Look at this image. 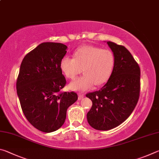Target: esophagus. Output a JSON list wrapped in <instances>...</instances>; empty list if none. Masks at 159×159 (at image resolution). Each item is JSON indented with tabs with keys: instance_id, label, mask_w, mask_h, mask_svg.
Instances as JSON below:
<instances>
[{
	"instance_id": "obj_1",
	"label": "esophagus",
	"mask_w": 159,
	"mask_h": 159,
	"mask_svg": "<svg viewBox=\"0 0 159 159\" xmlns=\"http://www.w3.org/2000/svg\"><path fill=\"white\" fill-rule=\"evenodd\" d=\"M83 98H84V95H81V94H79V100H80V99H82Z\"/></svg>"
}]
</instances>
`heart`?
<instances>
[{"label":"heart","mask_w":159,"mask_h":159,"mask_svg":"<svg viewBox=\"0 0 159 159\" xmlns=\"http://www.w3.org/2000/svg\"><path fill=\"white\" fill-rule=\"evenodd\" d=\"M115 64L111 51L93 46H83L74 52V57L64 56L60 61V68L69 79H76L82 73V77L69 84L70 89L85 91L90 89L94 83L100 85L111 76Z\"/></svg>","instance_id":"heart-1"}]
</instances>
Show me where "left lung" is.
Segmentation results:
<instances>
[{"mask_svg": "<svg viewBox=\"0 0 159 159\" xmlns=\"http://www.w3.org/2000/svg\"><path fill=\"white\" fill-rule=\"evenodd\" d=\"M114 52V67L99 90L86 94L93 102L87 114L91 127L108 130L121 124L133 111L140 93V68L123 45L107 42Z\"/></svg>", "mask_w": 159, "mask_h": 159, "instance_id": "8db88e82", "label": "left lung"}]
</instances>
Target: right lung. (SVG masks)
I'll return each mask as SVG.
<instances>
[{
    "mask_svg": "<svg viewBox=\"0 0 159 159\" xmlns=\"http://www.w3.org/2000/svg\"><path fill=\"white\" fill-rule=\"evenodd\" d=\"M60 43H43L21 61L16 88L26 119L44 133L58 130L65 121L66 110L78 99L74 91L61 92L66 81L60 61L66 53Z\"/></svg>",
    "mask_w": 159,
    "mask_h": 159,
    "instance_id": "right-lung-1",
    "label": "right lung"
}]
</instances>
